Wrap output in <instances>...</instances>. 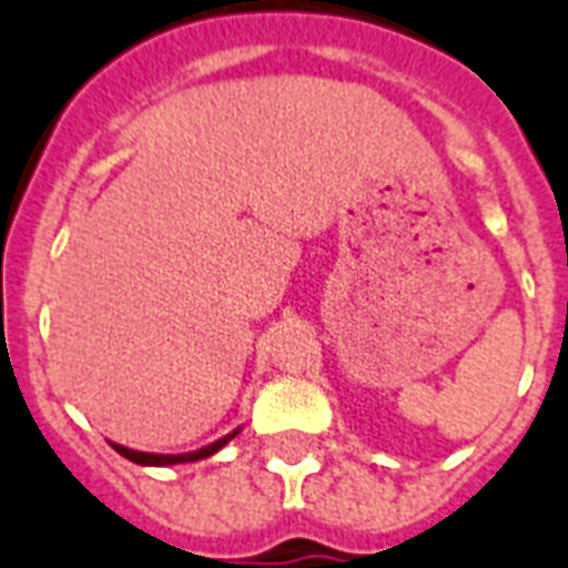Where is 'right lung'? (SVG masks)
Wrapping results in <instances>:
<instances>
[{
    "label": "right lung",
    "mask_w": 568,
    "mask_h": 568,
    "mask_svg": "<svg viewBox=\"0 0 568 568\" xmlns=\"http://www.w3.org/2000/svg\"><path fill=\"white\" fill-rule=\"evenodd\" d=\"M236 434H240V428H234L231 434H225V437H220V440L209 443V446L196 448V452H185V455H154V452H136V448H128V446H120V443H111L116 452H120L125 460L136 463V466H176V463H194V460H205V457L216 455L220 448L229 446L231 440H234Z\"/></svg>",
    "instance_id": "right-lung-1"
}]
</instances>
